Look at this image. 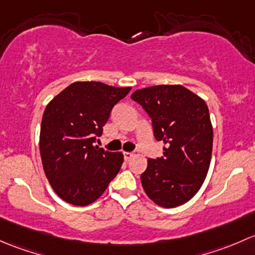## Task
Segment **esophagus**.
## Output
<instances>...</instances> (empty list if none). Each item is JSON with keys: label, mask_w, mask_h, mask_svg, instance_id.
<instances>
[{"label": "esophagus", "mask_w": 255, "mask_h": 255, "mask_svg": "<svg viewBox=\"0 0 255 255\" xmlns=\"http://www.w3.org/2000/svg\"><path fill=\"white\" fill-rule=\"evenodd\" d=\"M133 156L132 152H124V158L125 161H128V159H131V157Z\"/></svg>", "instance_id": "esophagus-1"}]
</instances>
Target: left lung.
Listing matches in <instances>:
<instances>
[{
	"instance_id": "obj_1",
	"label": "left lung",
	"mask_w": 255,
	"mask_h": 255,
	"mask_svg": "<svg viewBox=\"0 0 255 255\" xmlns=\"http://www.w3.org/2000/svg\"><path fill=\"white\" fill-rule=\"evenodd\" d=\"M152 120L157 141L164 143L163 156L147 161L141 183L157 205H183L205 180L212 153L211 120L206 103L179 85L152 86L131 94Z\"/></svg>"
}]
</instances>
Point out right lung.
Listing matches in <instances>:
<instances>
[{"mask_svg":"<svg viewBox=\"0 0 255 255\" xmlns=\"http://www.w3.org/2000/svg\"><path fill=\"white\" fill-rule=\"evenodd\" d=\"M130 89L75 82L46 106L39 141L41 162L50 185L66 203H93L119 173L122 152L104 151L93 143L103 132L113 107Z\"/></svg>","mask_w":255,"mask_h":255,"instance_id":"obj_1","label":"right lung"}]
</instances>
